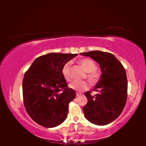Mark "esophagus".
<instances>
[{
  "label": "esophagus",
  "instance_id": "esophagus-1",
  "mask_svg": "<svg viewBox=\"0 0 146 146\" xmlns=\"http://www.w3.org/2000/svg\"><path fill=\"white\" fill-rule=\"evenodd\" d=\"M80 95H81V94H80V93H76V97H80Z\"/></svg>",
  "mask_w": 146,
  "mask_h": 146
}]
</instances>
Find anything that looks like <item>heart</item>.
Segmentation results:
<instances>
[{"mask_svg": "<svg viewBox=\"0 0 146 146\" xmlns=\"http://www.w3.org/2000/svg\"><path fill=\"white\" fill-rule=\"evenodd\" d=\"M78 62L82 66L86 72H87L85 77H86L91 84H95L100 80L101 74L99 71L96 70L97 66L93 60L90 58H82L79 60ZM71 65H72L71 62H68L64 64L62 70L64 78L68 82L71 81L72 78L71 73ZM69 87L76 91L80 92V91L87 90L89 87V84L86 81H74L69 85Z\"/></svg>", "mask_w": 146, "mask_h": 146, "instance_id": "heart-1", "label": "heart"}]
</instances>
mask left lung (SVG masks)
I'll list each match as a JSON object with an SVG mask.
<instances>
[{"label": "left lung", "mask_w": 146, "mask_h": 146, "mask_svg": "<svg viewBox=\"0 0 146 146\" xmlns=\"http://www.w3.org/2000/svg\"><path fill=\"white\" fill-rule=\"evenodd\" d=\"M80 54L97 62L102 71L99 81L93 89L100 93L95 96H91L90 91L84 93L88 100L83 107L84 114L91 123L107 125L118 118L126 103L127 80L125 68L110 53L92 51Z\"/></svg>", "instance_id": "left-lung-1"}]
</instances>
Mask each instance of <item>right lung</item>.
I'll list each match as a JSON object with an SVG mask.
<instances>
[{"mask_svg":"<svg viewBox=\"0 0 146 146\" xmlns=\"http://www.w3.org/2000/svg\"><path fill=\"white\" fill-rule=\"evenodd\" d=\"M77 54L51 53L36 58L24 74V107L32 119L46 127L61 124L68 116L69 104L76 97L68 88L62 70Z\"/></svg>","mask_w":146,"mask_h":146,"instance_id":"obj_1","label":"right lung"}]
</instances>
